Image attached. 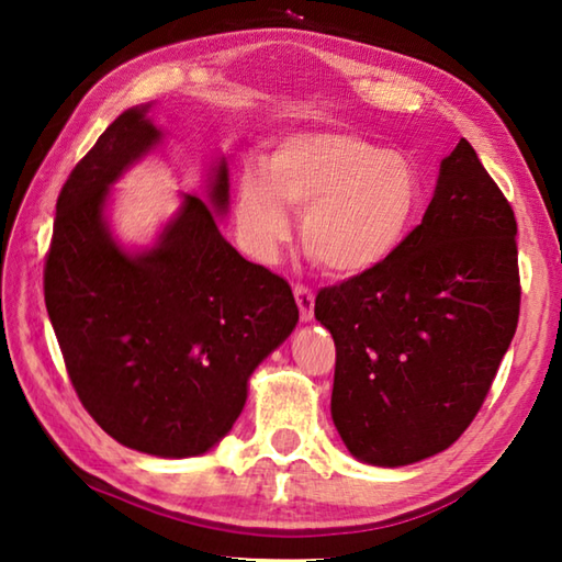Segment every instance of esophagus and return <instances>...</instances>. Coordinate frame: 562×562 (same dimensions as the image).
Returning <instances> with one entry per match:
<instances>
[{
	"label": "esophagus",
	"mask_w": 562,
	"mask_h": 562,
	"mask_svg": "<svg viewBox=\"0 0 562 562\" xmlns=\"http://www.w3.org/2000/svg\"><path fill=\"white\" fill-rule=\"evenodd\" d=\"M294 300H297L300 307V319L312 322V317H315V294H312V290L297 284V288H294Z\"/></svg>",
	"instance_id": "obj_1"
}]
</instances>
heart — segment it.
Wrapping results in <instances>:
<instances>
[{
	"mask_svg": "<svg viewBox=\"0 0 562 562\" xmlns=\"http://www.w3.org/2000/svg\"><path fill=\"white\" fill-rule=\"evenodd\" d=\"M426 198L422 170L406 154L341 131L280 138L262 168H245L235 221L245 250L278 258L290 235L288 207L302 215V247L339 278L374 272L402 250Z\"/></svg>",
	"mask_w": 562,
	"mask_h": 562,
	"instance_id": "b5f03b06",
	"label": "heart"
}]
</instances>
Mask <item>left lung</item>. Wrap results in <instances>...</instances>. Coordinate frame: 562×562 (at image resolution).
<instances>
[{"mask_svg":"<svg viewBox=\"0 0 562 562\" xmlns=\"http://www.w3.org/2000/svg\"><path fill=\"white\" fill-rule=\"evenodd\" d=\"M516 217L465 138L392 260L317 294L337 347L331 422L357 461L398 469L469 429L518 327Z\"/></svg>","mask_w":562,"mask_h":562,"instance_id":"left-lung-1","label":"left lung"}]
</instances>
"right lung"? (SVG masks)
Listing matches in <instances>:
<instances>
[{
	"label": "right lung",
	"instance_id": "right-lung-1",
	"mask_svg": "<svg viewBox=\"0 0 562 562\" xmlns=\"http://www.w3.org/2000/svg\"><path fill=\"white\" fill-rule=\"evenodd\" d=\"M148 111H123L64 183L44 300L93 422L133 451L190 459L231 434L252 372L292 335L300 310L288 282L223 237V158L205 201L180 193L150 245L128 247L111 231V188L166 140Z\"/></svg>",
	"mask_w": 562,
	"mask_h": 562
}]
</instances>
